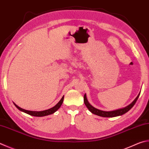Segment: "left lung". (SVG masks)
Returning <instances> with one entry per match:
<instances>
[{
    "mask_svg": "<svg viewBox=\"0 0 149 149\" xmlns=\"http://www.w3.org/2000/svg\"><path fill=\"white\" fill-rule=\"evenodd\" d=\"M139 94H140V93L138 94V96L136 97V98L130 104L128 105V106H126L124 108H122V109L111 111H105L100 110V109H96L95 107H94L93 106H92L87 100L86 94H85V95H84V103H85V105L86 106V107L88 108V110L94 115L100 116V117H117V116L123 115L124 114V113L128 112L129 110H130L132 108V107H133L135 105V104H136L137 99L139 98Z\"/></svg>",
    "mask_w": 149,
    "mask_h": 149,
    "instance_id": "1",
    "label": "left lung"
}]
</instances>
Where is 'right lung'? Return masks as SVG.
I'll return each mask as SVG.
<instances>
[{
  "label": "right lung",
  "instance_id": "add662e5",
  "mask_svg": "<svg viewBox=\"0 0 149 149\" xmlns=\"http://www.w3.org/2000/svg\"><path fill=\"white\" fill-rule=\"evenodd\" d=\"M64 100V96H63V98L61 99V100L58 102V104H56L55 106L53 107L52 108H50V109H47V110H44V111H28L26 109H22L18 106V105H16L15 104H14V105H15V107L17 108L19 110H20L21 111H23L24 113H27V114L32 115V116H34V117H44V116H47L49 115H51L53 113H55V111H56L59 108L61 107V105L63 104V102Z\"/></svg>",
  "mask_w": 149,
  "mask_h": 149
}]
</instances>
